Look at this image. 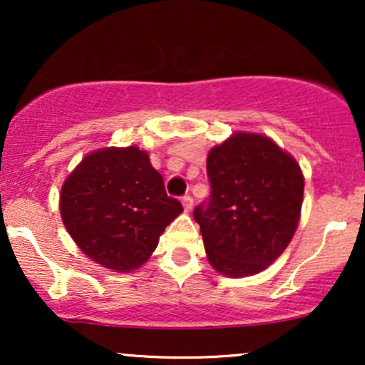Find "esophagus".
<instances>
[{"mask_svg": "<svg viewBox=\"0 0 365 365\" xmlns=\"http://www.w3.org/2000/svg\"><path fill=\"white\" fill-rule=\"evenodd\" d=\"M182 206L185 209V212H190L192 207H194V199H192L190 195L182 197Z\"/></svg>", "mask_w": 365, "mask_h": 365, "instance_id": "1", "label": "esophagus"}]
</instances>
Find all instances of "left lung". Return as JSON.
I'll return each instance as SVG.
<instances>
[{
  "mask_svg": "<svg viewBox=\"0 0 365 365\" xmlns=\"http://www.w3.org/2000/svg\"><path fill=\"white\" fill-rule=\"evenodd\" d=\"M211 197L197 206L207 261L220 274L261 273L287 249L304 202V175L267 135L235 132L207 153Z\"/></svg>",
  "mask_w": 365,
  "mask_h": 365,
  "instance_id": "1",
  "label": "left lung"
}]
</instances>
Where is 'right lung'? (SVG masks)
Returning <instances> with one entry per match:
<instances>
[{
	"label": "right lung",
	"mask_w": 365,
	"mask_h": 365,
	"mask_svg": "<svg viewBox=\"0 0 365 365\" xmlns=\"http://www.w3.org/2000/svg\"><path fill=\"white\" fill-rule=\"evenodd\" d=\"M183 211L137 145L92 150L61 185L60 215L78 249L115 273H132Z\"/></svg>",
	"instance_id": "right-lung-1"
}]
</instances>
